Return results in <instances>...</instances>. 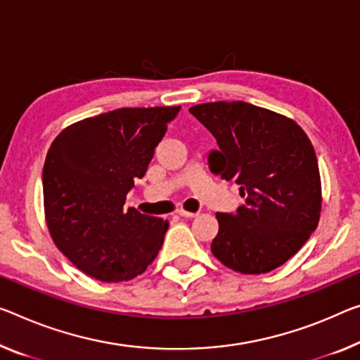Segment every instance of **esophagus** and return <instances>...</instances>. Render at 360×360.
<instances>
[{"label": "esophagus", "mask_w": 360, "mask_h": 360, "mask_svg": "<svg viewBox=\"0 0 360 360\" xmlns=\"http://www.w3.org/2000/svg\"><path fill=\"white\" fill-rule=\"evenodd\" d=\"M179 215H180V217H185V219H191V217H196L198 212H190V211H184V209H180Z\"/></svg>", "instance_id": "1"}]
</instances>
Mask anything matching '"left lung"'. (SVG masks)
<instances>
[{"mask_svg":"<svg viewBox=\"0 0 360 360\" xmlns=\"http://www.w3.org/2000/svg\"><path fill=\"white\" fill-rule=\"evenodd\" d=\"M190 112L217 140L209 169L240 185L233 214H217L211 251L235 272H270L317 229L322 186L317 156L295 120L245 101L198 104Z\"/></svg>","mask_w":360,"mask_h":360,"instance_id":"obj_1","label":"left lung"}]
</instances>
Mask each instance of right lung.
Instances as JSON below:
<instances>
[{
  "label": "right lung",
  "instance_id": "add662e5",
  "mask_svg": "<svg viewBox=\"0 0 360 360\" xmlns=\"http://www.w3.org/2000/svg\"><path fill=\"white\" fill-rule=\"evenodd\" d=\"M180 106L122 108L72 124L43 165V199L53 241L99 281L135 278L161 250L167 220L124 209Z\"/></svg>",
  "mask_w": 360,
  "mask_h": 360
}]
</instances>
